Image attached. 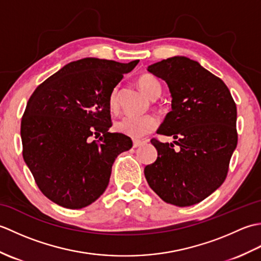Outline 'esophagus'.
<instances>
[{
	"label": "esophagus",
	"instance_id": "obj_1",
	"mask_svg": "<svg viewBox=\"0 0 261 261\" xmlns=\"http://www.w3.org/2000/svg\"><path fill=\"white\" fill-rule=\"evenodd\" d=\"M143 145V141H139V140H134V148H138Z\"/></svg>",
	"mask_w": 261,
	"mask_h": 261
}]
</instances>
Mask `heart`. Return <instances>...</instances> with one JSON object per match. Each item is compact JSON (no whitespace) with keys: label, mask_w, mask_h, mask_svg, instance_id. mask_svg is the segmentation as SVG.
Here are the masks:
<instances>
[{"label":"heart","mask_w":261,"mask_h":261,"mask_svg":"<svg viewBox=\"0 0 261 261\" xmlns=\"http://www.w3.org/2000/svg\"><path fill=\"white\" fill-rule=\"evenodd\" d=\"M138 85L140 90L146 94L148 97L152 99L157 98L162 94V85L156 77L149 74L141 75L138 80ZM110 109L116 111L119 108L118 103V91L114 90L111 94L109 99ZM158 125V121L153 115H136L127 114L121 120L116 122L115 127L120 134H123L131 138H142L148 134H150Z\"/></svg>","instance_id":"obj_1"}]
</instances>
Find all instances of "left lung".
Instances as JSON below:
<instances>
[{"mask_svg": "<svg viewBox=\"0 0 261 261\" xmlns=\"http://www.w3.org/2000/svg\"><path fill=\"white\" fill-rule=\"evenodd\" d=\"M148 71L166 82L171 97L157 134L176 140H151L158 157L146 166V179L166 203L190 206L218 190L228 174L238 143L236 103L222 80L187 57L164 59Z\"/></svg>", "mask_w": 261, "mask_h": 261, "instance_id": "obj_1", "label": "left lung"}]
</instances>
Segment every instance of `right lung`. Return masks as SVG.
<instances>
[{
  "mask_svg": "<svg viewBox=\"0 0 261 261\" xmlns=\"http://www.w3.org/2000/svg\"><path fill=\"white\" fill-rule=\"evenodd\" d=\"M138 63L76 60L29 98L21 121L22 154L38 187L54 203L79 210L107 190L115 158L132 147L127 136L109 132V99Z\"/></svg>",
  "mask_w": 261,
  "mask_h": 261,
  "instance_id": "1",
  "label": "right lung"
}]
</instances>
